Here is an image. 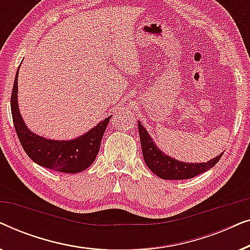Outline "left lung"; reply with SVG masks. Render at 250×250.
Instances as JSON below:
<instances>
[{"label": "left lung", "mask_w": 250, "mask_h": 250, "mask_svg": "<svg viewBox=\"0 0 250 250\" xmlns=\"http://www.w3.org/2000/svg\"><path fill=\"white\" fill-rule=\"evenodd\" d=\"M139 134L141 140L143 159H145L146 165L152 173L164 180H187L192 179V177L199 175V174L210 169L211 167L217 164L221 159L222 155H218L215 158L208 160L207 163H182L174 158H170L159 150L158 146L155 145L151 136L143 127L142 124L138 122Z\"/></svg>", "instance_id": "8db88e82"}]
</instances>
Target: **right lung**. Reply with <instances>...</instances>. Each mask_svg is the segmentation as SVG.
Instances as JSON below:
<instances>
[{"mask_svg": "<svg viewBox=\"0 0 250 250\" xmlns=\"http://www.w3.org/2000/svg\"><path fill=\"white\" fill-rule=\"evenodd\" d=\"M18 73L11 93V112L15 128L23 150L34 163L62 173H78L90 167L100 149L109 119L99 123L85 134L74 140H49L35 134L25 125L18 105Z\"/></svg>", "mask_w": 250, "mask_h": 250, "instance_id": "right-lung-1", "label": "right lung"}]
</instances>
